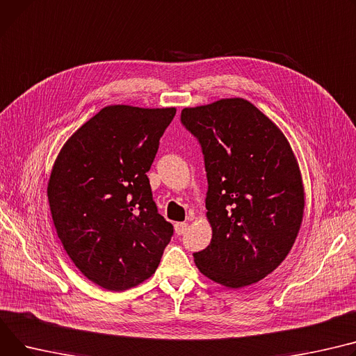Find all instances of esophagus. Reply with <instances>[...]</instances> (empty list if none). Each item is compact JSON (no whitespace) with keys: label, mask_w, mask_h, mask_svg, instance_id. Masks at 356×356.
<instances>
[{"label":"esophagus","mask_w":356,"mask_h":356,"mask_svg":"<svg viewBox=\"0 0 356 356\" xmlns=\"http://www.w3.org/2000/svg\"><path fill=\"white\" fill-rule=\"evenodd\" d=\"M187 227H188L187 223H176L175 225V232L180 236V234H183L187 230Z\"/></svg>","instance_id":"obj_1"}]
</instances>
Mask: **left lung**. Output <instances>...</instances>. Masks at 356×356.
Here are the masks:
<instances>
[{
    "instance_id": "obj_1",
    "label": "left lung",
    "mask_w": 356,
    "mask_h": 356,
    "mask_svg": "<svg viewBox=\"0 0 356 356\" xmlns=\"http://www.w3.org/2000/svg\"><path fill=\"white\" fill-rule=\"evenodd\" d=\"M202 146L210 245L193 253L209 279L239 289L272 273L300 229L305 193L299 165L280 129L245 99L181 110Z\"/></svg>"
}]
</instances>
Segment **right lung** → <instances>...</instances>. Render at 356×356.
<instances>
[{
    "instance_id": "right-lung-1",
    "label": "right lung",
    "mask_w": 356,
    "mask_h": 356,
    "mask_svg": "<svg viewBox=\"0 0 356 356\" xmlns=\"http://www.w3.org/2000/svg\"><path fill=\"white\" fill-rule=\"evenodd\" d=\"M175 114L107 106L65 141L53 165L47 195L58 238L80 272L107 291L149 279L173 236L146 173Z\"/></svg>"
}]
</instances>
